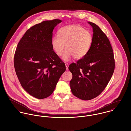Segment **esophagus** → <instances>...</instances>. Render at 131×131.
<instances>
[{
    "label": "esophagus",
    "mask_w": 131,
    "mask_h": 131,
    "mask_svg": "<svg viewBox=\"0 0 131 131\" xmlns=\"http://www.w3.org/2000/svg\"><path fill=\"white\" fill-rule=\"evenodd\" d=\"M66 67V70H69V63H65Z\"/></svg>",
    "instance_id": "34e87169"
}]
</instances>
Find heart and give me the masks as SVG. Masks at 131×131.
Segmentation results:
<instances>
[{
  "mask_svg": "<svg viewBox=\"0 0 131 131\" xmlns=\"http://www.w3.org/2000/svg\"><path fill=\"white\" fill-rule=\"evenodd\" d=\"M58 36L51 39V46L58 56L62 55L66 45L67 50L62 59L66 61L73 57L80 59L88 53L92 42V35L81 26L71 25L62 27L58 32Z\"/></svg>",
  "mask_w": 131,
  "mask_h": 131,
  "instance_id": "obj_1",
  "label": "heart"
}]
</instances>
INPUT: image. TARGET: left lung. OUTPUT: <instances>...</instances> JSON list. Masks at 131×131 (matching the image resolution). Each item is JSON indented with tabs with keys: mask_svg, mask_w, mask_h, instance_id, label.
Here are the masks:
<instances>
[{
	"mask_svg": "<svg viewBox=\"0 0 131 131\" xmlns=\"http://www.w3.org/2000/svg\"><path fill=\"white\" fill-rule=\"evenodd\" d=\"M88 23L93 31L90 48L85 56L69 67L73 74L70 83L72 92L84 100L92 99L101 93L110 82L115 67L108 38L97 25Z\"/></svg>",
	"mask_w": 131,
	"mask_h": 131,
	"instance_id": "1",
	"label": "left lung"
}]
</instances>
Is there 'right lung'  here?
Segmentation results:
<instances>
[{"instance_id":"add662e5","label":"right lung","mask_w":131,"mask_h":131,"mask_svg":"<svg viewBox=\"0 0 131 131\" xmlns=\"http://www.w3.org/2000/svg\"><path fill=\"white\" fill-rule=\"evenodd\" d=\"M61 20H45L29 29L20 40L14 56L19 81L31 96L43 99L54 90L65 64L51 46L52 32Z\"/></svg>"}]
</instances>
